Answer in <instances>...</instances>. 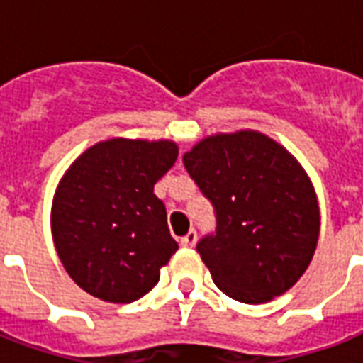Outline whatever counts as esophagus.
Returning a JSON list of instances; mask_svg holds the SVG:
<instances>
[{"mask_svg": "<svg viewBox=\"0 0 363 363\" xmlns=\"http://www.w3.org/2000/svg\"><path fill=\"white\" fill-rule=\"evenodd\" d=\"M196 241H198V233H196V230H190L184 238H181V245L186 248H192L194 245H196Z\"/></svg>", "mask_w": 363, "mask_h": 363, "instance_id": "1", "label": "esophagus"}]
</instances>
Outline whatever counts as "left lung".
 Returning a JSON list of instances; mask_svg holds the SVG:
<instances>
[{
    "label": "left lung",
    "mask_w": 363,
    "mask_h": 363,
    "mask_svg": "<svg viewBox=\"0 0 363 363\" xmlns=\"http://www.w3.org/2000/svg\"><path fill=\"white\" fill-rule=\"evenodd\" d=\"M182 162L215 207L216 230L198 252L216 286L250 305L290 290L320 233L315 188L298 160L271 137L241 130L205 137Z\"/></svg>",
    "instance_id": "1"
}]
</instances>
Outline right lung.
<instances>
[{"instance_id": "1", "label": "right lung", "mask_w": 363, "mask_h": 363, "mask_svg": "<svg viewBox=\"0 0 363 363\" xmlns=\"http://www.w3.org/2000/svg\"><path fill=\"white\" fill-rule=\"evenodd\" d=\"M173 141L115 137L86 148L62 177L50 226L60 262L90 296L131 303L179 248L154 184L173 167Z\"/></svg>"}]
</instances>
